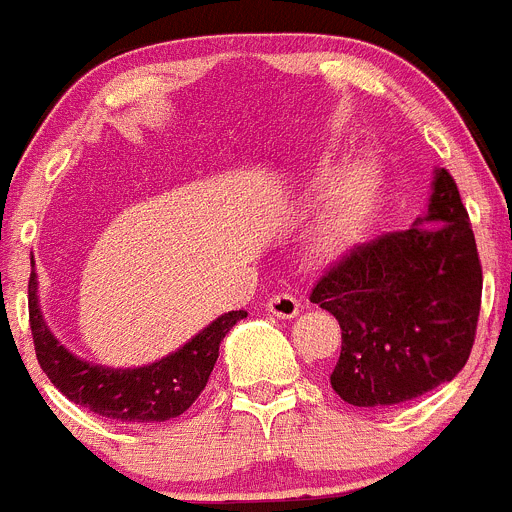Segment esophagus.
I'll return each instance as SVG.
<instances>
[{
	"label": "esophagus",
	"instance_id": "1",
	"mask_svg": "<svg viewBox=\"0 0 512 512\" xmlns=\"http://www.w3.org/2000/svg\"><path fill=\"white\" fill-rule=\"evenodd\" d=\"M267 313L278 315V318H285V321H290V318H295V315L300 313V300L293 298L290 293L272 295V298L267 300Z\"/></svg>",
	"mask_w": 512,
	"mask_h": 512
}]
</instances>
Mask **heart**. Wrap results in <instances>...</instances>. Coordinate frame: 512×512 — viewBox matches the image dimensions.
I'll list each match as a JSON object with an SVG mask.
<instances>
[{"label":"heart","instance_id":"1","mask_svg":"<svg viewBox=\"0 0 512 512\" xmlns=\"http://www.w3.org/2000/svg\"><path fill=\"white\" fill-rule=\"evenodd\" d=\"M348 222H351V207L343 202L336 204L333 212L328 214V217L321 222V227H318V237H321V242L333 245V242L341 240L348 229Z\"/></svg>","mask_w":512,"mask_h":512}]
</instances>
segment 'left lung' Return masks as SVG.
I'll return each instance as SVG.
<instances>
[{
	"mask_svg": "<svg viewBox=\"0 0 512 512\" xmlns=\"http://www.w3.org/2000/svg\"><path fill=\"white\" fill-rule=\"evenodd\" d=\"M482 270L455 179L432 171L427 212L343 252L310 303L341 323L331 386L353 407L389 409L455 379L480 315Z\"/></svg>",
	"mask_w": 512,
	"mask_h": 512,
	"instance_id": "obj_1",
	"label": "left lung"
}]
</instances>
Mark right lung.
<instances>
[{
  "instance_id": "obj_1",
  "label": "right lung",
  "mask_w": 512,
  "mask_h": 512,
  "mask_svg": "<svg viewBox=\"0 0 512 512\" xmlns=\"http://www.w3.org/2000/svg\"><path fill=\"white\" fill-rule=\"evenodd\" d=\"M242 318H247L245 310L222 313L184 346L151 364L128 369L93 364L70 351L47 326L40 305V278L32 260L30 328L42 371L70 401L116 422L154 424L184 414L207 386L222 338Z\"/></svg>"
}]
</instances>
